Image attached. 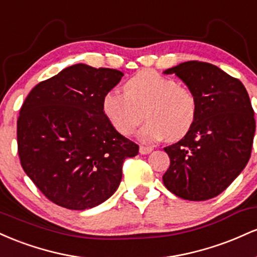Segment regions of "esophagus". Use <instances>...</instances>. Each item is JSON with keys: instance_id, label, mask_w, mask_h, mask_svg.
Segmentation results:
<instances>
[{"instance_id": "34e87169", "label": "esophagus", "mask_w": 257, "mask_h": 257, "mask_svg": "<svg viewBox=\"0 0 257 257\" xmlns=\"http://www.w3.org/2000/svg\"><path fill=\"white\" fill-rule=\"evenodd\" d=\"M152 147H149V146H143L141 145L139 147V152L141 153V155H149V153L152 152Z\"/></svg>"}]
</instances>
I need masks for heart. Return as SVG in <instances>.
<instances>
[{"mask_svg": "<svg viewBox=\"0 0 257 257\" xmlns=\"http://www.w3.org/2000/svg\"><path fill=\"white\" fill-rule=\"evenodd\" d=\"M102 111L119 134L131 135L143 120L139 132L144 143L167 138L176 140L192 128L197 117V99L192 90L178 85L173 78L153 70H141L126 82L124 90L114 88L102 96Z\"/></svg>", "mask_w": 257, "mask_h": 257, "instance_id": "heart-1", "label": "heart"}]
</instances>
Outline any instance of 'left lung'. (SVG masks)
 Wrapping results in <instances>:
<instances>
[{
    "label": "left lung",
    "instance_id": "obj_1",
    "mask_svg": "<svg viewBox=\"0 0 257 257\" xmlns=\"http://www.w3.org/2000/svg\"><path fill=\"white\" fill-rule=\"evenodd\" d=\"M164 73H175L193 91L197 117L181 140L164 147L170 167L163 182L180 198H214L243 172L251 155L256 124L249 94L239 79L203 61H186Z\"/></svg>",
    "mask_w": 257,
    "mask_h": 257
}]
</instances>
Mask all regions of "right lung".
Listing matches in <instances>:
<instances>
[{
    "instance_id": "obj_1",
    "label": "right lung",
    "mask_w": 257,
    "mask_h": 257,
    "mask_svg": "<svg viewBox=\"0 0 257 257\" xmlns=\"http://www.w3.org/2000/svg\"><path fill=\"white\" fill-rule=\"evenodd\" d=\"M123 76L76 64L26 96L17 129L20 163L55 204L85 210L104 203L118 188L124 159L139 153L102 111V96Z\"/></svg>"
}]
</instances>
